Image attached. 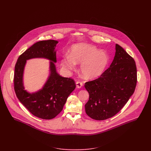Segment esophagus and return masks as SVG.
I'll return each instance as SVG.
<instances>
[{"label": "esophagus", "instance_id": "34e87169", "mask_svg": "<svg viewBox=\"0 0 151 151\" xmlns=\"http://www.w3.org/2000/svg\"><path fill=\"white\" fill-rule=\"evenodd\" d=\"M83 83L80 81H77L76 82V86H77V88H81L83 86Z\"/></svg>", "mask_w": 151, "mask_h": 151}]
</instances>
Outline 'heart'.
I'll return each instance as SVG.
<instances>
[{
  "instance_id": "heart-1",
  "label": "heart",
  "mask_w": 151,
  "mask_h": 151,
  "mask_svg": "<svg viewBox=\"0 0 151 151\" xmlns=\"http://www.w3.org/2000/svg\"><path fill=\"white\" fill-rule=\"evenodd\" d=\"M108 54L100 51L94 46L77 43L71 47L70 55L62 60V66L68 70H73L77 64H81L80 70L86 79H94L102 74L109 63Z\"/></svg>"
}]
</instances>
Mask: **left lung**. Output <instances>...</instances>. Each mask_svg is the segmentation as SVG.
<instances>
[{"label":"left lung","instance_id":"left-lung-1","mask_svg":"<svg viewBox=\"0 0 151 151\" xmlns=\"http://www.w3.org/2000/svg\"><path fill=\"white\" fill-rule=\"evenodd\" d=\"M137 81L134 59L116 44L114 59L97 79L85 83L89 98L86 105V114L96 120H104L116 114L133 94Z\"/></svg>","mask_w":151,"mask_h":151}]
</instances>
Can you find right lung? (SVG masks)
I'll return each mask as SVG.
<instances>
[{
  "label": "right lung",
  "instance_id": "add662e5",
  "mask_svg": "<svg viewBox=\"0 0 151 151\" xmlns=\"http://www.w3.org/2000/svg\"><path fill=\"white\" fill-rule=\"evenodd\" d=\"M58 41H41L34 43L19 56L14 68V88L22 104L34 116L45 120L55 118L62 110L68 96L76 88L75 81L70 78L60 76L56 70ZM32 58H45L50 62L51 73L41 90L30 94L24 90L22 77L26 60Z\"/></svg>",
  "mask_w": 151,
  "mask_h": 151
}]
</instances>
